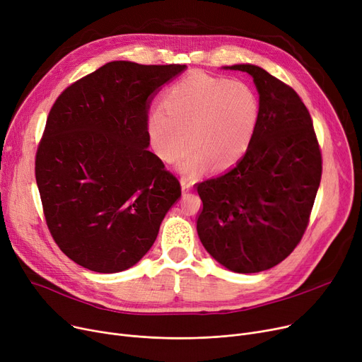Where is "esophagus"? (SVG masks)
I'll return each mask as SVG.
<instances>
[{"mask_svg":"<svg viewBox=\"0 0 362 362\" xmlns=\"http://www.w3.org/2000/svg\"><path fill=\"white\" fill-rule=\"evenodd\" d=\"M192 185H194V180L191 177H182L180 179V186H182V192H189L192 189Z\"/></svg>","mask_w":362,"mask_h":362,"instance_id":"1","label":"esophagus"}]
</instances>
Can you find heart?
Segmentation results:
<instances>
[{"mask_svg":"<svg viewBox=\"0 0 362 362\" xmlns=\"http://www.w3.org/2000/svg\"><path fill=\"white\" fill-rule=\"evenodd\" d=\"M258 116L259 103L250 85L195 71L165 90L161 107L149 112L146 132L165 163H175L189 139L191 148L177 168L197 175L208 161L217 168L233 164L248 148Z\"/></svg>","mask_w":362,"mask_h":362,"instance_id":"1","label":"heart"}]
</instances>
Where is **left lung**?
<instances>
[{
	"label": "left lung",
	"mask_w": 362,
	"mask_h": 362,
	"mask_svg": "<svg viewBox=\"0 0 362 362\" xmlns=\"http://www.w3.org/2000/svg\"><path fill=\"white\" fill-rule=\"evenodd\" d=\"M224 69L252 76L259 116L245 156L224 175L198 183V236L235 273H259L281 262L307 230L321 180V151L299 95L264 69Z\"/></svg>",
	"instance_id": "8db88e82"
}]
</instances>
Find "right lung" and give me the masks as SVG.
Instances as JSON below:
<instances>
[{"label":"right lung","instance_id":"add662e5","mask_svg":"<svg viewBox=\"0 0 362 362\" xmlns=\"http://www.w3.org/2000/svg\"><path fill=\"white\" fill-rule=\"evenodd\" d=\"M186 69L111 62L54 103L37 145L36 185L59 248L97 273L135 265L180 198V183L148 151L151 98Z\"/></svg>","mask_w":362,"mask_h":362}]
</instances>
